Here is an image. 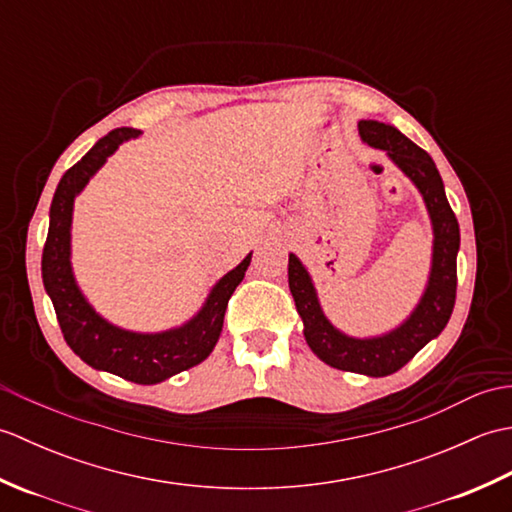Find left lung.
<instances>
[{
	"label": "left lung",
	"mask_w": 512,
	"mask_h": 512,
	"mask_svg": "<svg viewBox=\"0 0 512 512\" xmlns=\"http://www.w3.org/2000/svg\"><path fill=\"white\" fill-rule=\"evenodd\" d=\"M358 134L365 145L385 151L389 160L416 184L427 206L433 226L427 288L418 306L398 328L380 336H369V339H356L334 328L325 317L306 266L292 253L288 257V286L303 321V336L310 350L330 367L378 378L398 372L447 328L455 306V290H458L460 226L444 193L440 171L427 151L411 143L396 127L378 121H361Z\"/></svg>",
	"instance_id": "8db88e82"
}]
</instances>
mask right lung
Wrapping results in <instances>:
<instances>
[{
    "instance_id": "1",
    "label": "right lung",
    "mask_w": 512,
    "mask_h": 512,
    "mask_svg": "<svg viewBox=\"0 0 512 512\" xmlns=\"http://www.w3.org/2000/svg\"><path fill=\"white\" fill-rule=\"evenodd\" d=\"M138 136V129L118 127L103 136L74 167L63 173L50 204V226L41 257V277L43 288L57 312L63 339L83 363L138 385H156L184 369L200 365L213 352L224 325L228 299L242 284L253 253H248L242 264L228 270L217 281L198 314L182 323L180 328L154 334L123 330L103 319L90 306V301L83 297L79 284H76L70 262L74 198L105 165V160L114 154L118 145Z\"/></svg>"
}]
</instances>
